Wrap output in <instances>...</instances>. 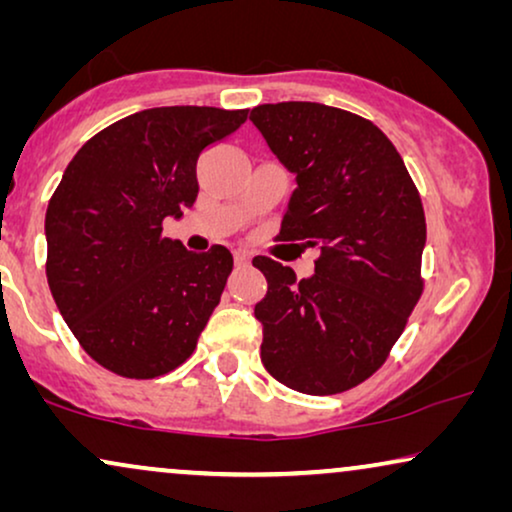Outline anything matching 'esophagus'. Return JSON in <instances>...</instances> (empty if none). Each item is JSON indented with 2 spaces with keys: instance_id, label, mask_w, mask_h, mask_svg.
I'll list each match as a JSON object with an SVG mask.
<instances>
[{
  "instance_id": "obj_1",
  "label": "esophagus",
  "mask_w": 512,
  "mask_h": 512,
  "mask_svg": "<svg viewBox=\"0 0 512 512\" xmlns=\"http://www.w3.org/2000/svg\"><path fill=\"white\" fill-rule=\"evenodd\" d=\"M233 258H235L237 268H244V265H249L251 254H249L247 249H235V251H233Z\"/></svg>"
}]
</instances>
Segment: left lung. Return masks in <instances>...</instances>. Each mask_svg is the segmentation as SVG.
Instances as JSON below:
<instances>
[{"label": "left lung", "mask_w": 512, "mask_h": 512, "mask_svg": "<svg viewBox=\"0 0 512 512\" xmlns=\"http://www.w3.org/2000/svg\"><path fill=\"white\" fill-rule=\"evenodd\" d=\"M249 121L296 177L279 240L317 247L314 275L272 258L254 317L261 361L300 394H340L368 380L422 296L426 221L403 158L366 118L319 102L258 104Z\"/></svg>", "instance_id": "obj_1"}]
</instances>
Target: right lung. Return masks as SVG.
I'll return each instance as SVG.
<instances>
[{
    "instance_id": "add662e5",
    "label": "right lung",
    "mask_w": 512,
    "mask_h": 512,
    "mask_svg": "<svg viewBox=\"0 0 512 512\" xmlns=\"http://www.w3.org/2000/svg\"><path fill=\"white\" fill-rule=\"evenodd\" d=\"M247 109L158 107L97 132L67 165L46 209V277L81 347L111 373L165 375L193 354L233 270L163 237L198 195L200 153Z\"/></svg>"
}]
</instances>
